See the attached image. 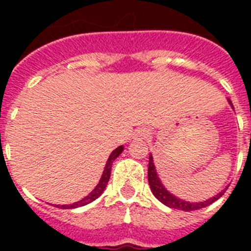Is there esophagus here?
<instances>
[{
	"mask_svg": "<svg viewBox=\"0 0 251 251\" xmlns=\"http://www.w3.org/2000/svg\"><path fill=\"white\" fill-rule=\"evenodd\" d=\"M147 134H149V131H147L146 129H139L137 131V137L138 138H145Z\"/></svg>",
	"mask_w": 251,
	"mask_h": 251,
	"instance_id": "1",
	"label": "esophagus"
}]
</instances>
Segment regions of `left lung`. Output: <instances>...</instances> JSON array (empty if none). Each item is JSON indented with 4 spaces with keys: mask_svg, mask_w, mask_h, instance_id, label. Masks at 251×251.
<instances>
[{
    "mask_svg": "<svg viewBox=\"0 0 251 251\" xmlns=\"http://www.w3.org/2000/svg\"><path fill=\"white\" fill-rule=\"evenodd\" d=\"M230 102V100H229ZM232 105V102H230ZM149 183L151 190H152L153 195L156 197L161 203H164L165 206L171 207V208H176V210H182V211H194L199 210V208H203V207L210 206L211 203H214L215 201H218L222 195H224L226 190L220 191L219 194H216L212 198L207 199V201H203V202H186V201H182V199L177 198L176 195L171 194L169 191L164 187V185L161 183L160 178L156 173V169H155V165H153L152 156L150 155V161H149Z\"/></svg>",
    "mask_w": 251,
    "mask_h": 251,
    "instance_id": "1",
    "label": "left lung"
}]
</instances>
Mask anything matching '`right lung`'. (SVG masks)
I'll use <instances>...</instances> for the list:
<instances>
[{"label": "right lung", "instance_id": "add662e5", "mask_svg": "<svg viewBox=\"0 0 251 251\" xmlns=\"http://www.w3.org/2000/svg\"><path fill=\"white\" fill-rule=\"evenodd\" d=\"M122 151H124V147L120 146L118 149H116L113 152L110 153V156L109 159H108V161H106V165L105 168H104V172H102V176H101V178H100V181H99L98 186L95 187L94 190L91 191L86 198L80 199L79 202L73 203V204H66V206H57V207H58V208H65V210H66V208H76V207L86 206V204H88V203L94 202L96 198H99V197L102 194V191L105 190L106 183H108V181H109L110 178V169H112V164H113V161L120 156V153H121Z\"/></svg>", "mask_w": 251, "mask_h": 251}]
</instances>
